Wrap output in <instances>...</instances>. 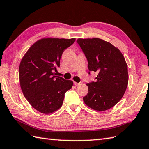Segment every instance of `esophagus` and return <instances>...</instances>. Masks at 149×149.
<instances>
[{"label":"esophagus","mask_w":149,"mask_h":149,"mask_svg":"<svg viewBox=\"0 0 149 149\" xmlns=\"http://www.w3.org/2000/svg\"><path fill=\"white\" fill-rule=\"evenodd\" d=\"M74 85H81V82H80V83H77V82H74Z\"/></svg>","instance_id":"esophagus-1"}]
</instances>
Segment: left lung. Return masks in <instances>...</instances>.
<instances>
[{
  "label": "left lung",
  "instance_id": "8db88e82",
  "mask_svg": "<svg viewBox=\"0 0 149 149\" xmlns=\"http://www.w3.org/2000/svg\"><path fill=\"white\" fill-rule=\"evenodd\" d=\"M77 42L87 58L89 70L97 74L96 81L86 84L88 93L84 101L95 110L110 109L121 100L127 87L124 57L118 48L101 39H78Z\"/></svg>",
  "mask_w": 149,
  "mask_h": 149
}]
</instances>
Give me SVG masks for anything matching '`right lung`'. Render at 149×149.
I'll return each instance as SVG.
<instances>
[{"label":"right lung","instance_id":"1","mask_svg":"<svg viewBox=\"0 0 149 149\" xmlns=\"http://www.w3.org/2000/svg\"><path fill=\"white\" fill-rule=\"evenodd\" d=\"M75 39L43 38L32 45L22 58L19 84L24 97L35 110L50 114L62 107L64 95L73 85L71 80L56 76L64 50Z\"/></svg>","mask_w":149,"mask_h":149}]
</instances>
